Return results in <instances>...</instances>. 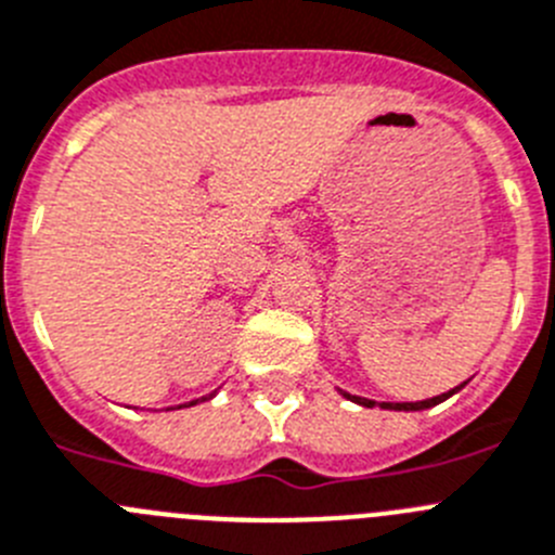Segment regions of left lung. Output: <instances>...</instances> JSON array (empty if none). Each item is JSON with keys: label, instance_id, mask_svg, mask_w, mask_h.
I'll return each mask as SVG.
<instances>
[{"label": "left lung", "instance_id": "left-lung-1", "mask_svg": "<svg viewBox=\"0 0 555 555\" xmlns=\"http://www.w3.org/2000/svg\"><path fill=\"white\" fill-rule=\"evenodd\" d=\"M462 387H464V384H459V387L451 389V392H442V396L428 398V401H414V403H382V409H396V412H421V409H431V406H437V403H442V401H446V398H451L453 392H459V389H462ZM343 396H346L348 401L359 403V406H367V409L376 406V401H367V398L348 396V392H343Z\"/></svg>", "mask_w": 555, "mask_h": 555}]
</instances>
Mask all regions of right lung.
Here are the masks:
<instances>
[{
  "label": "right lung",
  "mask_w": 555,
  "mask_h": 555,
  "mask_svg": "<svg viewBox=\"0 0 555 555\" xmlns=\"http://www.w3.org/2000/svg\"><path fill=\"white\" fill-rule=\"evenodd\" d=\"M209 398H212V396H209ZM202 401H207V398H202ZM193 403H196V401H191V406H193Z\"/></svg>",
  "instance_id": "1"
}]
</instances>
